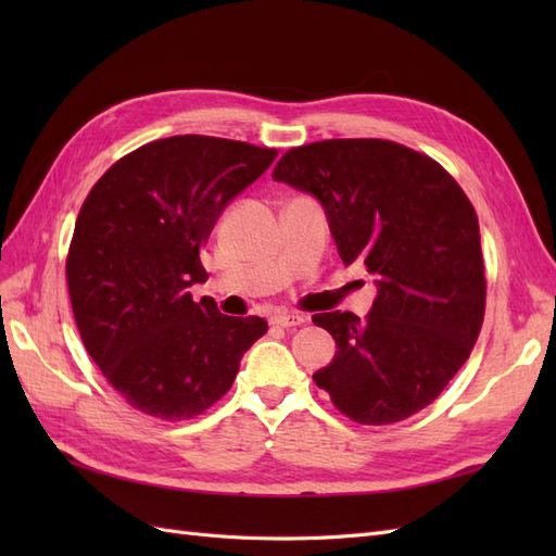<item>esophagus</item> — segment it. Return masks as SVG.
<instances>
[{
    "mask_svg": "<svg viewBox=\"0 0 556 556\" xmlns=\"http://www.w3.org/2000/svg\"><path fill=\"white\" fill-rule=\"evenodd\" d=\"M306 319L308 317L304 313H276L271 317V323L278 327H296V325H304Z\"/></svg>",
    "mask_w": 556,
    "mask_h": 556,
    "instance_id": "34e87169",
    "label": "esophagus"
}]
</instances>
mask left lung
<instances>
[{"label": "left lung", "mask_w": 556, "mask_h": 556, "mask_svg": "<svg viewBox=\"0 0 556 556\" xmlns=\"http://www.w3.org/2000/svg\"><path fill=\"white\" fill-rule=\"evenodd\" d=\"M274 180L325 208L345 266L374 276V308L317 313L333 359L313 374L359 425H392L439 396L484 317L478 215L439 162L380 139H331L285 153Z\"/></svg>", "instance_id": "obj_1"}]
</instances>
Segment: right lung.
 <instances>
[{"instance_id": "add662e5", "label": "right lung", "mask_w": 556, "mask_h": 556, "mask_svg": "<svg viewBox=\"0 0 556 556\" xmlns=\"http://www.w3.org/2000/svg\"><path fill=\"white\" fill-rule=\"evenodd\" d=\"M274 148L172 137L134 150L97 180L66 257L80 339L127 403L190 419L220 399L262 317H231L190 288L217 217L276 160Z\"/></svg>"}]
</instances>
